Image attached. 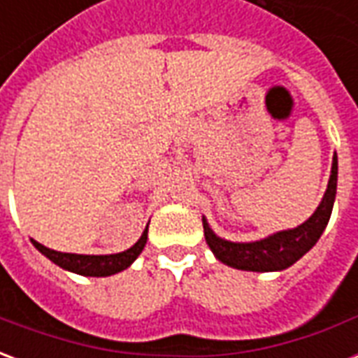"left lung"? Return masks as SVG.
I'll use <instances>...</instances> for the list:
<instances>
[{"instance_id":"left-lung-1","label":"left lung","mask_w":358,"mask_h":358,"mask_svg":"<svg viewBox=\"0 0 358 358\" xmlns=\"http://www.w3.org/2000/svg\"><path fill=\"white\" fill-rule=\"evenodd\" d=\"M336 189H338V155H334L328 189H326L318 209L315 210V215L308 218L307 222H303L293 230H284V232L268 236L261 241L234 243V241H226L215 236L207 224V220L203 218L205 240L218 261L232 266V268L251 270V272L284 270L292 266L295 261H299L301 257L320 240L324 228L330 220L331 209H334Z\"/></svg>"}]
</instances>
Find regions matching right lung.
I'll use <instances>...</instances> for the list:
<instances>
[{
	"label": "right lung",
	"instance_id": "add662e5",
	"mask_svg": "<svg viewBox=\"0 0 358 358\" xmlns=\"http://www.w3.org/2000/svg\"><path fill=\"white\" fill-rule=\"evenodd\" d=\"M34 248L48 257L50 261L59 264L61 268L71 270L82 276H110L117 274L120 270L128 268L130 264L138 259L145 243H148V228L141 234V238L132 248L126 249L122 253H115V255H76V253H61V251H53V249L45 248L42 243L32 240Z\"/></svg>",
	"mask_w": 358,
	"mask_h": 358
}]
</instances>
